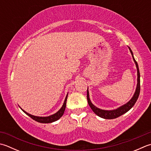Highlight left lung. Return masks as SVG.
Instances as JSON below:
<instances>
[{
	"label": "left lung",
	"instance_id": "left-lung-1",
	"mask_svg": "<svg viewBox=\"0 0 151 151\" xmlns=\"http://www.w3.org/2000/svg\"><path fill=\"white\" fill-rule=\"evenodd\" d=\"M128 48H129V51H130V52H131L133 60H134V61L135 62V65H136L137 70V88H136V90H135L134 95V96H133L132 98L130 99V101H128L126 103V104L121 106V107H120L119 108L114 109V110H112V111L102 110V109H100L99 108L96 107V106H94L92 103H91L90 99V97H89V92H88V90H87V100H88V105H89V106L91 109V110L93 111L94 113L96 114L97 116H99V117L103 118V119H116V118L119 117L121 116V115H122L124 113H126V112H128L129 109H131L133 106L135 105V102L137 101V100L138 99L139 96V93H140V73H139V70L138 64L137 63V61L135 60L132 50L130 49L129 47H128Z\"/></svg>",
	"mask_w": 151,
	"mask_h": 151
}]
</instances>
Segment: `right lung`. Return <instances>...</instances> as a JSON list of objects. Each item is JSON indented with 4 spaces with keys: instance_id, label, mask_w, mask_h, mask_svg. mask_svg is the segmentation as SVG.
Instances as JSON below:
<instances>
[{
    "instance_id": "1",
    "label": "right lung",
    "mask_w": 151,
    "mask_h": 151,
    "mask_svg": "<svg viewBox=\"0 0 151 151\" xmlns=\"http://www.w3.org/2000/svg\"><path fill=\"white\" fill-rule=\"evenodd\" d=\"M67 96H68V93L67 95L65 97V101L63 106H62V107L59 110L57 113L51 115V116H46V117H41V116H34V115H32L27 113L26 111H25L24 110H23V109L21 108V109L24 112V113L27 114L29 116H30L32 119H33L34 120L37 121L38 122H40V123H44V124H47V123H51L53 122H55V121L58 120V119H60V118L63 116V114L64 113V111L65 110V107H66V103H67Z\"/></svg>"
}]
</instances>
